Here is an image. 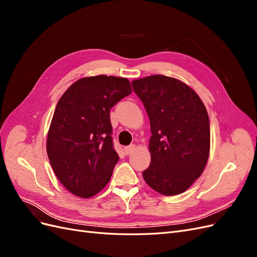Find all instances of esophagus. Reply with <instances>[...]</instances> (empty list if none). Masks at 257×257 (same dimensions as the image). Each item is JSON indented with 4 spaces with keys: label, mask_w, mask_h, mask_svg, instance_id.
I'll return each instance as SVG.
<instances>
[{
    "label": "esophagus",
    "mask_w": 257,
    "mask_h": 257,
    "mask_svg": "<svg viewBox=\"0 0 257 257\" xmlns=\"http://www.w3.org/2000/svg\"><path fill=\"white\" fill-rule=\"evenodd\" d=\"M134 149H135V145H131L124 148V152H125V154H130L134 151Z\"/></svg>",
    "instance_id": "esophagus-1"
}]
</instances>
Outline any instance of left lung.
I'll use <instances>...</instances> for the list:
<instances>
[{
  "instance_id": "obj_1",
  "label": "left lung",
  "mask_w": 257,
  "mask_h": 257,
  "mask_svg": "<svg viewBox=\"0 0 257 257\" xmlns=\"http://www.w3.org/2000/svg\"><path fill=\"white\" fill-rule=\"evenodd\" d=\"M150 119L147 184L163 195L188 190L200 177L210 151V124L204 103L182 81L153 75L132 82Z\"/></svg>"
}]
</instances>
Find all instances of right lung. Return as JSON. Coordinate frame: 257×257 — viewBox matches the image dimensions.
<instances>
[{"label": "right lung", "mask_w": 257, "mask_h": 257, "mask_svg": "<svg viewBox=\"0 0 257 257\" xmlns=\"http://www.w3.org/2000/svg\"><path fill=\"white\" fill-rule=\"evenodd\" d=\"M132 93L126 78L93 76L77 80L61 96L47 137V154L60 182L89 198L109 182L119 161L110 108Z\"/></svg>", "instance_id": "obj_1"}]
</instances>
